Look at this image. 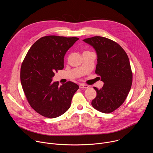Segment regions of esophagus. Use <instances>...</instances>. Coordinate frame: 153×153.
<instances>
[{
    "instance_id": "1",
    "label": "esophagus",
    "mask_w": 153,
    "mask_h": 153,
    "mask_svg": "<svg viewBox=\"0 0 153 153\" xmlns=\"http://www.w3.org/2000/svg\"><path fill=\"white\" fill-rule=\"evenodd\" d=\"M79 88H88L89 86L87 85H85L83 83H80L79 85Z\"/></svg>"
}]
</instances>
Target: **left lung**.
Returning <instances> with one entry per match:
<instances>
[{
  "instance_id": "8db88e82",
  "label": "left lung",
  "mask_w": 153,
  "mask_h": 153,
  "mask_svg": "<svg viewBox=\"0 0 153 153\" xmlns=\"http://www.w3.org/2000/svg\"><path fill=\"white\" fill-rule=\"evenodd\" d=\"M97 57L95 73L104 84L101 89L94 87L97 96L91 105L97 111L110 113L125 100L131 87L133 73L128 57L116 42L100 36L85 39Z\"/></svg>"
}]
</instances>
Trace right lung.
I'll list each match as a JSON object with an SVG mask.
<instances>
[{"instance_id": "right-lung-1", "label": "right lung", "mask_w": 153, "mask_h": 153, "mask_svg": "<svg viewBox=\"0 0 153 153\" xmlns=\"http://www.w3.org/2000/svg\"><path fill=\"white\" fill-rule=\"evenodd\" d=\"M79 38L48 36L37 40L28 51L20 69V81L30 106L40 115L56 118L70 108L79 85L52 82L63 68L64 56Z\"/></svg>"}]
</instances>
